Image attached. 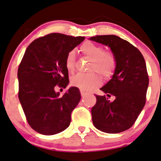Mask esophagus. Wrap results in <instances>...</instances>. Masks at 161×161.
Wrapping results in <instances>:
<instances>
[{"label":"esophagus","mask_w":161,"mask_h":161,"mask_svg":"<svg viewBox=\"0 0 161 161\" xmlns=\"http://www.w3.org/2000/svg\"><path fill=\"white\" fill-rule=\"evenodd\" d=\"M80 93H81V95H82V97H85V95L87 94V92H85V91H82V90L80 91Z\"/></svg>","instance_id":"esophagus-1"}]
</instances>
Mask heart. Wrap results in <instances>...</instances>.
Instances as JSON below:
<instances>
[{"label": "heart", "instance_id": "b5f03b06", "mask_svg": "<svg viewBox=\"0 0 161 161\" xmlns=\"http://www.w3.org/2000/svg\"><path fill=\"white\" fill-rule=\"evenodd\" d=\"M80 49L85 56L92 60L89 68L91 73L76 74L71 79V85L82 91H90L98 87L102 82L101 77L93 71H97L105 78L111 76L115 70L116 59L111 53L104 52L103 47L92 42H85ZM75 60V52L70 50L66 55L64 61V65L69 73L74 72Z\"/></svg>", "mask_w": 161, "mask_h": 161}]
</instances>
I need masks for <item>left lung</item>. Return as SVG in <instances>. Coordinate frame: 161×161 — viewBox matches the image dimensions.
<instances>
[{
	"label": "left lung",
	"mask_w": 161,
	"mask_h": 161,
	"mask_svg": "<svg viewBox=\"0 0 161 161\" xmlns=\"http://www.w3.org/2000/svg\"><path fill=\"white\" fill-rule=\"evenodd\" d=\"M89 39L108 46L115 57L116 67L111 79L100 88L105 96H96L91 109L93 125L99 131L116 134L130 129L146 103L148 76L141 53L129 42L114 35L97 36Z\"/></svg>",
	"instance_id": "1"
}]
</instances>
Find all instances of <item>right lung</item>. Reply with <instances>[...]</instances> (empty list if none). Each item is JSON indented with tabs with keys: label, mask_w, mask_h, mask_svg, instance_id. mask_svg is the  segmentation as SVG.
Instances as JSON below:
<instances>
[{
	"label": "right lung",
	"mask_w": 161,
	"mask_h": 161,
	"mask_svg": "<svg viewBox=\"0 0 161 161\" xmlns=\"http://www.w3.org/2000/svg\"><path fill=\"white\" fill-rule=\"evenodd\" d=\"M84 39L50 33L33 41L26 48L18 70V98L28 123L38 133L56 135L70 125L80 92L76 87H70L61 97L55 88L56 85L64 88L68 85L66 55Z\"/></svg>",
	"instance_id": "obj_1"
}]
</instances>
